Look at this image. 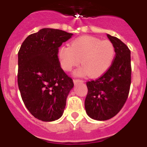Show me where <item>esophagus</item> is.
I'll list each match as a JSON object with an SVG mask.
<instances>
[{
    "label": "esophagus",
    "instance_id": "34e87169",
    "mask_svg": "<svg viewBox=\"0 0 147 147\" xmlns=\"http://www.w3.org/2000/svg\"><path fill=\"white\" fill-rule=\"evenodd\" d=\"M79 83H83V81L82 80H74V84H77Z\"/></svg>",
    "mask_w": 147,
    "mask_h": 147
}]
</instances>
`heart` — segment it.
<instances>
[{
    "label": "heart",
    "mask_w": 147,
    "mask_h": 147,
    "mask_svg": "<svg viewBox=\"0 0 147 147\" xmlns=\"http://www.w3.org/2000/svg\"><path fill=\"white\" fill-rule=\"evenodd\" d=\"M115 55V46L109 40L92 36H83L72 42L70 46L61 47L57 57L61 67L69 72L80 63L82 67L74 72L77 77L89 75L98 78L108 71Z\"/></svg>",
    "instance_id": "1"
}]
</instances>
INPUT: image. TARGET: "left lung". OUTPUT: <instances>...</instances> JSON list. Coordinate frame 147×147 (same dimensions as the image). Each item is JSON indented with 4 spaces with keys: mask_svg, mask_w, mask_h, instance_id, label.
<instances>
[{
    "mask_svg": "<svg viewBox=\"0 0 147 147\" xmlns=\"http://www.w3.org/2000/svg\"><path fill=\"white\" fill-rule=\"evenodd\" d=\"M115 46V57L108 71L96 80L86 83L85 109L94 120L113 118L124 106L131 82V51L120 39L107 34Z\"/></svg>",
    "mask_w": 147,
    "mask_h": 147,
    "instance_id": "8db88e82",
    "label": "left lung"
}]
</instances>
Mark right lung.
Segmentation results:
<instances>
[{"instance_id": "obj_1", "label": "right lung", "mask_w": 147, "mask_h": 147, "mask_svg": "<svg viewBox=\"0 0 147 147\" xmlns=\"http://www.w3.org/2000/svg\"><path fill=\"white\" fill-rule=\"evenodd\" d=\"M73 34L45 28L29 35L18 52L17 82L26 109L42 121L59 119L74 87L57 57L58 48Z\"/></svg>"}]
</instances>
